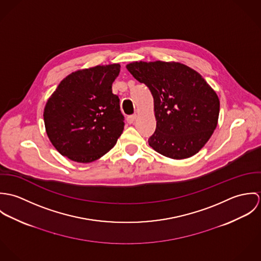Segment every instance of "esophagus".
Returning <instances> with one entry per match:
<instances>
[{
  "label": "esophagus",
  "mask_w": 261,
  "mask_h": 261,
  "mask_svg": "<svg viewBox=\"0 0 261 261\" xmlns=\"http://www.w3.org/2000/svg\"><path fill=\"white\" fill-rule=\"evenodd\" d=\"M136 119H137V115H136V114H133V115H128V116L126 117V121H127L128 123H134Z\"/></svg>",
  "instance_id": "34e87169"
}]
</instances>
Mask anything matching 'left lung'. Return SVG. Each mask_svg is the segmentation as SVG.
<instances>
[{
	"label": "left lung",
	"mask_w": 261,
	"mask_h": 261,
	"mask_svg": "<svg viewBox=\"0 0 261 261\" xmlns=\"http://www.w3.org/2000/svg\"><path fill=\"white\" fill-rule=\"evenodd\" d=\"M126 69L145 83L153 98L156 127L149 147L174 160L193 156L212 137L220 101L200 73L175 61H136Z\"/></svg>",
	"instance_id": "8db88e82"
}]
</instances>
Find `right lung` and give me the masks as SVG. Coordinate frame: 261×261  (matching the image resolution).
<instances>
[{
	"mask_svg": "<svg viewBox=\"0 0 261 261\" xmlns=\"http://www.w3.org/2000/svg\"><path fill=\"white\" fill-rule=\"evenodd\" d=\"M119 71L118 63L79 69L67 75L50 95L44 124L59 153L86 164L115 146L124 125L119 98L112 89Z\"/></svg>",
	"mask_w": 261,
	"mask_h": 261,
	"instance_id": "right-lung-1",
	"label": "right lung"
}]
</instances>
